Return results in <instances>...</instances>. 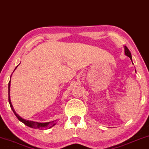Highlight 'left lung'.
<instances>
[{
  "mask_svg": "<svg viewBox=\"0 0 149 149\" xmlns=\"http://www.w3.org/2000/svg\"><path fill=\"white\" fill-rule=\"evenodd\" d=\"M124 49H125V56H127V57H129V58H130V60H131L132 62V54H131V53H130V50L128 49V48L126 46H124ZM132 63H133V62H132Z\"/></svg>",
  "mask_w": 149,
  "mask_h": 149,
  "instance_id": "obj_1",
  "label": "left lung"
}]
</instances>
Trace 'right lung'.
I'll return each mask as SVG.
<instances>
[{
  "instance_id": "obj_1",
  "label": "right lung",
  "mask_w": 149,
  "mask_h": 149,
  "mask_svg": "<svg viewBox=\"0 0 149 149\" xmlns=\"http://www.w3.org/2000/svg\"><path fill=\"white\" fill-rule=\"evenodd\" d=\"M17 66H16L15 70L16 68H17ZM15 70H14V71H15ZM14 71H13V72H14ZM10 85H11V79H10L9 83V86H8V90H9V93H8V94H9V97H9V102L10 107H11V109H12V111H13L14 114H15L16 117H17V119H19V121L22 122V123L25 124L26 125L28 126V127H32V128H34V129L42 130V129H43V128H48V129H49V128L52 127L53 126H54L55 125H56V123H55V121H50V122H45V123H40V122H35V121H29V120H26V119H23V118H22L21 117H20V116L18 115L17 113H16V112L15 111V110H14L13 107V105H12V104H11V99H10Z\"/></svg>"
}]
</instances>
